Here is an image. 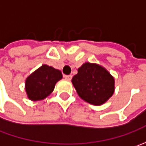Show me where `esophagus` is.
<instances>
[{
  "label": "esophagus",
  "instance_id": "obj_1",
  "mask_svg": "<svg viewBox=\"0 0 146 146\" xmlns=\"http://www.w3.org/2000/svg\"><path fill=\"white\" fill-rule=\"evenodd\" d=\"M65 80H71V78H72V76H64Z\"/></svg>",
  "mask_w": 146,
  "mask_h": 146
}]
</instances>
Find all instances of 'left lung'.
Masks as SVG:
<instances>
[{
	"instance_id": "obj_1",
	"label": "left lung",
	"mask_w": 146,
	"mask_h": 146,
	"mask_svg": "<svg viewBox=\"0 0 146 146\" xmlns=\"http://www.w3.org/2000/svg\"><path fill=\"white\" fill-rule=\"evenodd\" d=\"M71 82L79 97L94 106L106 103L115 93L114 76L97 63L84 62Z\"/></svg>"
}]
</instances>
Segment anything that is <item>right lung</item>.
Listing matches in <instances>:
<instances>
[{
    "instance_id": "right-lung-1",
    "label": "right lung",
    "mask_w": 146,
    "mask_h": 146,
    "mask_svg": "<svg viewBox=\"0 0 146 146\" xmlns=\"http://www.w3.org/2000/svg\"><path fill=\"white\" fill-rule=\"evenodd\" d=\"M62 79L61 70L48 65H42L26 79L27 97L33 102L44 100L52 93L55 84Z\"/></svg>"
}]
</instances>
